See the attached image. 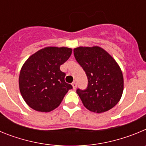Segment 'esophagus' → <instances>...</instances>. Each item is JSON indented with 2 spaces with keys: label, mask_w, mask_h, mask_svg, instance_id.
I'll use <instances>...</instances> for the list:
<instances>
[{
  "label": "esophagus",
  "mask_w": 146,
  "mask_h": 146,
  "mask_svg": "<svg viewBox=\"0 0 146 146\" xmlns=\"http://www.w3.org/2000/svg\"><path fill=\"white\" fill-rule=\"evenodd\" d=\"M72 87H73V89H76L77 88V82H72Z\"/></svg>",
  "instance_id": "obj_1"
}]
</instances>
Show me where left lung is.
I'll return each instance as SVG.
<instances>
[{"instance_id":"obj_1","label":"left lung","mask_w":146,"mask_h":146,"mask_svg":"<svg viewBox=\"0 0 146 146\" xmlns=\"http://www.w3.org/2000/svg\"><path fill=\"white\" fill-rule=\"evenodd\" d=\"M76 60L88 77V87L77 89L82 104L90 111L106 112L118 104L123 90V77L115 59L101 47L74 49Z\"/></svg>"}]
</instances>
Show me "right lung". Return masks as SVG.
Wrapping results in <instances>:
<instances>
[{
  "label": "right lung",
  "mask_w": 146,
  "mask_h": 146,
  "mask_svg": "<svg viewBox=\"0 0 146 146\" xmlns=\"http://www.w3.org/2000/svg\"><path fill=\"white\" fill-rule=\"evenodd\" d=\"M68 47H47L38 50L23 64L19 77L21 95L30 108L38 112H50L61 103L72 85L65 82L60 70L72 55Z\"/></svg>",
  "instance_id": "obj_1"
}]
</instances>
